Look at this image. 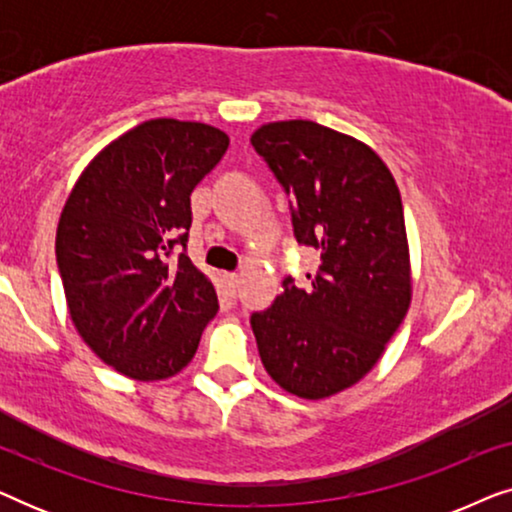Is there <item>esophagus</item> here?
Returning a JSON list of instances; mask_svg holds the SVG:
<instances>
[{"label": "esophagus", "mask_w": 512, "mask_h": 512, "mask_svg": "<svg viewBox=\"0 0 512 512\" xmlns=\"http://www.w3.org/2000/svg\"><path fill=\"white\" fill-rule=\"evenodd\" d=\"M221 279H223V284H226L233 293L237 291V286H240V275H235V272H223Z\"/></svg>", "instance_id": "esophagus-1"}]
</instances>
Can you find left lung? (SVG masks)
<instances>
[{
  "label": "left lung",
  "mask_w": 512,
  "mask_h": 512,
  "mask_svg": "<svg viewBox=\"0 0 512 512\" xmlns=\"http://www.w3.org/2000/svg\"><path fill=\"white\" fill-rule=\"evenodd\" d=\"M251 144L293 198V235L319 251L317 275L251 314L268 375L319 401L380 361L410 307V251L401 193L382 158L314 121L261 125Z\"/></svg>",
  "instance_id": "8db88e82"
}]
</instances>
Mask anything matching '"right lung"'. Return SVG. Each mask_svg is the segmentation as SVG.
<instances>
[{
    "mask_svg": "<svg viewBox=\"0 0 512 512\" xmlns=\"http://www.w3.org/2000/svg\"><path fill=\"white\" fill-rule=\"evenodd\" d=\"M228 142L207 123L153 118L104 146L62 209L55 258L69 317L83 342L132 380L186 368L219 312L186 242L193 188ZM177 246L185 251L174 259Z\"/></svg>",
    "mask_w": 512,
    "mask_h": 512,
    "instance_id": "1",
    "label": "right lung"
}]
</instances>
